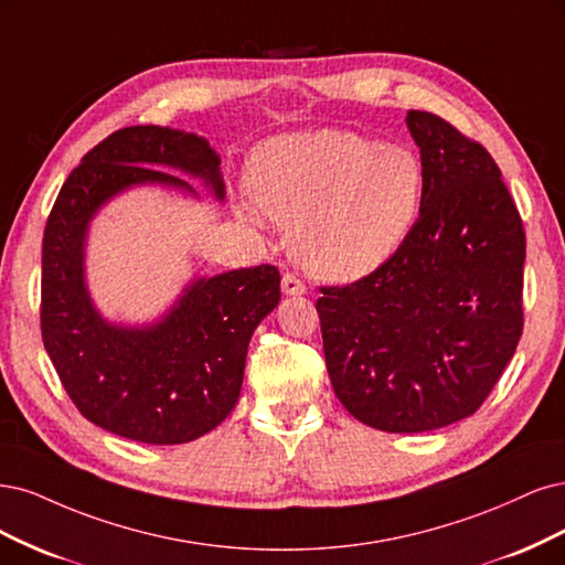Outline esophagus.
<instances>
[{
	"label": "esophagus",
	"instance_id": "34e87169",
	"mask_svg": "<svg viewBox=\"0 0 565 565\" xmlns=\"http://www.w3.org/2000/svg\"><path fill=\"white\" fill-rule=\"evenodd\" d=\"M281 290H284V296H305L307 286L296 275H284Z\"/></svg>",
	"mask_w": 565,
	"mask_h": 565
}]
</instances>
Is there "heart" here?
Instances as JSON below:
<instances>
[{"label": "heart", "instance_id": "b5f03b06", "mask_svg": "<svg viewBox=\"0 0 565 565\" xmlns=\"http://www.w3.org/2000/svg\"><path fill=\"white\" fill-rule=\"evenodd\" d=\"M256 206L294 227L296 260L319 279L356 281L406 244L425 196V169L402 145L319 129L267 140L248 167Z\"/></svg>", "mask_w": 565, "mask_h": 565}]
</instances>
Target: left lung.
<instances>
[{"instance_id": "1", "label": "left lung", "mask_w": 565, "mask_h": 565, "mask_svg": "<svg viewBox=\"0 0 565 565\" xmlns=\"http://www.w3.org/2000/svg\"><path fill=\"white\" fill-rule=\"evenodd\" d=\"M406 126L425 169L420 217L392 260L317 300L340 404L394 434L477 413L523 331L525 234L498 163L431 113Z\"/></svg>"}]
</instances>
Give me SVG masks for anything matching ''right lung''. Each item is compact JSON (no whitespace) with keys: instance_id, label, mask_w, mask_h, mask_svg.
<instances>
[{"instance_id":"obj_1","label":"right lung","mask_w":565,"mask_h":565,"mask_svg":"<svg viewBox=\"0 0 565 565\" xmlns=\"http://www.w3.org/2000/svg\"><path fill=\"white\" fill-rule=\"evenodd\" d=\"M183 171L225 199L221 157L206 138L169 126L107 136L67 175L44 230L42 340L88 423L124 439L173 446L221 425L242 392L253 331L279 305L271 265L192 279L157 321H107L86 286V236L117 194L161 185L196 196Z\"/></svg>"}]
</instances>
